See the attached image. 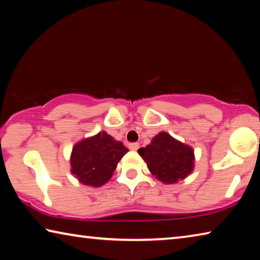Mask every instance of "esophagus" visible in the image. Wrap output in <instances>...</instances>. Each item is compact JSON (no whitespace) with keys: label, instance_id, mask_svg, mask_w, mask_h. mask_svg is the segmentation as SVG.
Listing matches in <instances>:
<instances>
[{"label":"esophagus","instance_id":"1","mask_svg":"<svg viewBox=\"0 0 260 260\" xmlns=\"http://www.w3.org/2000/svg\"><path fill=\"white\" fill-rule=\"evenodd\" d=\"M128 147H129L131 150H134V151H135V150H138V149L140 148V144H139V143H136V142H134V143H131Z\"/></svg>","mask_w":260,"mask_h":260}]
</instances>
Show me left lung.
I'll use <instances>...</instances> for the list:
<instances>
[{
  "instance_id": "8db88e82",
  "label": "left lung",
  "mask_w": 260,
  "mask_h": 260,
  "mask_svg": "<svg viewBox=\"0 0 260 260\" xmlns=\"http://www.w3.org/2000/svg\"><path fill=\"white\" fill-rule=\"evenodd\" d=\"M138 152L147 162L151 174L165 184L186 179L195 166L193 149L166 132L157 134L150 144L140 148Z\"/></svg>"
}]
</instances>
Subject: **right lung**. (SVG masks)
Instances as JSON below:
<instances>
[{
    "instance_id": "obj_1",
    "label": "right lung",
    "mask_w": 260,
    "mask_h": 260,
    "mask_svg": "<svg viewBox=\"0 0 260 260\" xmlns=\"http://www.w3.org/2000/svg\"><path fill=\"white\" fill-rule=\"evenodd\" d=\"M127 151L128 149L120 141L107 132H100L74 144L70 158L71 173L85 186L101 187L111 179Z\"/></svg>"
}]
</instances>
